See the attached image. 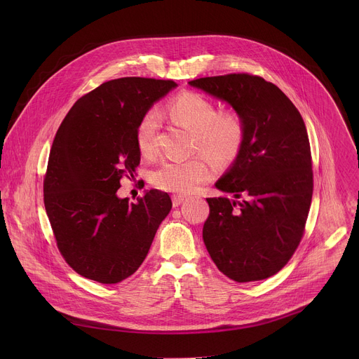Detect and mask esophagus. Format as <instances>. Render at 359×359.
<instances>
[{
  "mask_svg": "<svg viewBox=\"0 0 359 359\" xmlns=\"http://www.w3.org/2000/svg\"><path fill=\"white\" fill-rule=\"evenodd\" d=\"M184 200V197L183 196H179V194H175L173 197H172V203H173V208H177L179 204L182 203Z\"/></svg>",
  "mask_w": 359,
  "mask_h": 359,
  "instance_id": "34e87169",
  "label": "esophagus"
}]
</instances>
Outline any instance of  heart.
<instances>
[{
	"label": "heart",
	"instance_id": "heart-1",
	"mask_svg": "<svg viewBox=\"0 0 359 359\" xmlns=\"http://www.w3.org/2000/svg\"><path fill=\"white\" fill-rule=\"evenodd\" d=\"M169 116L193 133V151H198L215 166L233 163L244 146L245 125L234 111H219L209 97L183 92L168 104ZM158 115L149 111L136 125V144L144 158L156 155ZM209 165L201 156L186 162H163L150 175L151 183L170 193H189L209 177Z\"/></svg>",
	"mask_w": 359,
	"mask_h": 359
}]
</instances>
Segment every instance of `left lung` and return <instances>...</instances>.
<instances>
[{
	"mask_svg": "<svg viewBox=\"0 0 359 359\" xmlns=\"http://www.w3.org/2000/svg\"><path fill=\"white\" fill-rule=\"evenodd\" d=\"M189 83L229 102L245 125L238 158L216 183L237 200L206 198L210 213L203 241L229 278H269L292 257L311 206L313 159L302 116L278 86L257 75L227 74Z\"/></svg>",
	"mask_w": 359,
	"mask_h": 359,
	"instance_id": "obj_1",
	"label": "left lung"
}]
</instances>
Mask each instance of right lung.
<instances>
[{"instance_id": "obj_1", "label": "right lung", "mask_w": 359, "mask_h": 359, "mask_svg": "<svg viewBox=\"0 0 359 359\" xmlns=\"http://www.w3.org/2000/svg\"><path fill=\"white\" fill-rule=\"evenodd\" d=\"M176 82L126 76L79 97L62 121L43 176V204L57 247L79 276L116 284L146 259L172 209L168 193L149 190L137 203L116 196L140 163L136 125Z\"/></svg>"}]
</instances>
